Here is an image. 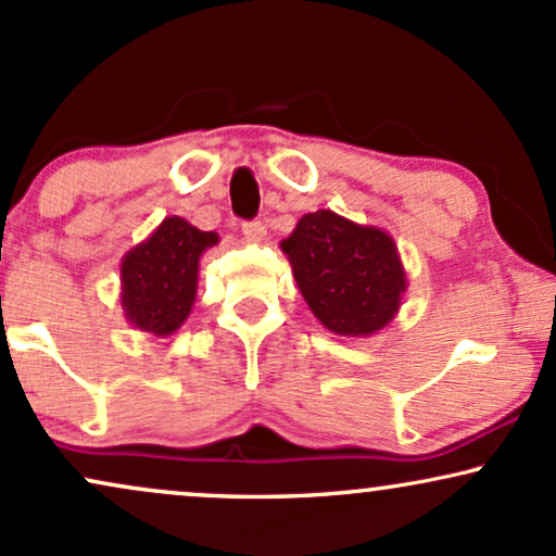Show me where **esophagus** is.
Here are the masks:
<instances>
[{"label":"esophagus","mask_w":556,"mask_h":556,"mask_svg":"<svg viewBox=\"0 0 556 556\" xmlns=\"http://www.w3.org/2000/svg\"><path fill=\"white\" fill-rule=\"evenodd\" d=\"M242 235L250 244H260L265 239V224L263 222H244Z\"/></svg>","instance_id":"34e87169"}]
</instances>
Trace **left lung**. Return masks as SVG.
<instances>
[{"instance_id": "8db88e82", "label": "left lung", "mask_w": 556, "mask_h": 556, "mask_svg": "<svg viewBox=\"0 0 556 556\" xmlns=\"http://www.w3.org/2000/svg\"><path fill=\"white\" fill-rule=\"evenodd\" d=\"M314 317L342 338L383 330L402 306L407 273L394 239L334 211H314L280 242Z\"/></svg>"}]
</instances>
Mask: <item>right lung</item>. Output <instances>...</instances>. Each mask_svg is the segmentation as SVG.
<instances>
[{
	"mask_svg": "<svg viewBox=\"0 0 556 556\" xmlns=\"http://www.w3.org/2000/svg\"><path fill=\"white\" fill-rule=\"evenodd\" d=\"M216 231H201L180 216H167L121 260V304L136 330L167 338L180 330L195 304L198 263Z\"/></svg>",
	"mask_w": 556,
	"mask_h": 556,
	"instance_id": "add662e5",
	"label": "right lung"
}]
</instances>
